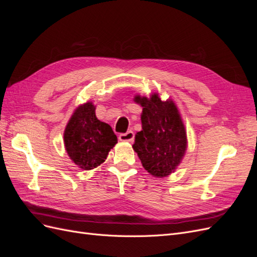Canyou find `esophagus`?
I'll list each match as a JSON object with an SVG mask.
<instances>
[{
    "mask_svg": "<svg viewBox=\"0 0 257 257\" xmlns=\"http://www.w3.org/2000/svg\"><path fill=\"white\" fill-rule=\"evenodd\" d=\"M119 139L121 142H133L134 133L132 131H128L126 133H122L119 135Z\"/></svg>",
    "mask_w": 257,
    "mask_h": 257,
    "instance_id": "1",
    "label": "esophagus"
}]
</instances>
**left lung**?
Listing matches in <instances>:
<instances>
[{
    "mask_svg": "<svg viewBox=\"0 0 257 257\" xmlns=\"http://www.w3.org/2000/svg\"><path fill=\"white\" fill-rule=\"evenodd\" d=\"M143 106V130L135 135L134 150L144 168L155 177H166L180 164L186 150L185 128L173 100L163 102L159 94L136 96Z\"/></svg>",
    "mask_w": 257,
    "mask_h": 257,
    "instance_id": "1",
    "label": "left lung"
}]
</instances>
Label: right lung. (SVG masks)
Returning a JSON list of instances; mask_svg holds the SVG:
<instances>
[{"label": "right lung", "instance_id": "1", "mask_svg": "<svg viewBox=\"0 0 257 257\" xmlns=\"http://www.w3.org/2000/svg\"><path fill=\"white\" fill-rule=\"evenodd\" d=\"M118 143L109 124L99 121L91 102L79 106L64 132L65 149L69 158L84 170L105 162L108 152Z\"/></svg>", "mask_w": 257, "mask_h": 257}]
</instances>
